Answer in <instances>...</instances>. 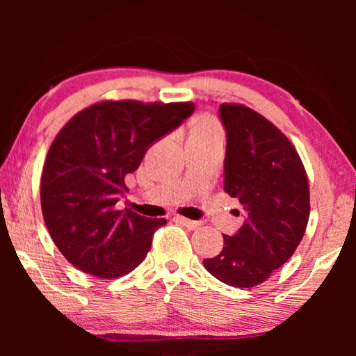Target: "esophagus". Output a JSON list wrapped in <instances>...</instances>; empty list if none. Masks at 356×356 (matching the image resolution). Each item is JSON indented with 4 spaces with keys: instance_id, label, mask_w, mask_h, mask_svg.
Wrapping results in <instances>:
<instances>
[{
    "instance_id": "1",
    "label": "esophagus",
    "mask_w": 356,
    "mask_h": 356,
    "mask_svg": "<svg viewBox=\"0 0 356 356\" xmlns=\"http://www.w3.org/2000/svg\"><path fill=\"white\" fill-rule=\"evenodd\" d=\"M177 222L178 223H181L183 227H186V228H189V230H196V228L201 225V223L199 222H194V220H189V218H184V217H177Z\"/></svg>"
}]
</instances>
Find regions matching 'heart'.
<instances>
[{"label":"heart","mask_w":356,"mask_h":356,"mask_svg":"<svg viewBox=\"0 0 356 356\" xmlns=\"http://www.w3.org/2000/svg\"><path fill=\"white\" fill-rule=\"evenodd\" d=\"M222 134L220 126L217 124V121H213L211 118H202L197 121V124L194 126L191 138L194 136H217Z\"/></svg>","instance_id":"1"}]
</instances>
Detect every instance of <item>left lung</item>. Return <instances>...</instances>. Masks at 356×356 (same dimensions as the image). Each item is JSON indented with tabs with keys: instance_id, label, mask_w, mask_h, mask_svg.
<instances>
[{
	"instance_id": "obj_1",
	"label": "left lung",
	"mask_w": 356,
	"mask_h": 356,
	"mask_svg": "<svg viewBox=\"0 0 356 356\" xmlns=\"http://www.w3.org/2000/svg\"><path fill=\"white\" fill-rule=\"evenodd\" d=\"M218 118L227 134L223 188L240 201L243 225L223 235L222 251L202 262L223 284L250 289L300 245L309 218L308 178L293 145L264 116L222 104Z\"/></svg>"
}]
</instances>
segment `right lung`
I'll list each match as a JSON object with an SVG mask.
<instances>
[{
    "mask_svg": "<svg viewBox=\"0 0 356 356\" xmlns=\"http://www.w3.org/2000/svg\"><path fill=\"white\" fill-rule=\"evenodd\" d=\"M194 104L102 102L67 121L42 172L47 228L61 254L86 274L115 279L145 259L165 218L118 211L124 178L145 152L189 118Z\"/></svg>",
    "mask_w": 356,
    "mask_h": 356,
    "instance_id": "right-lung-1",
    "label": "right lung"
}]
</instances>
